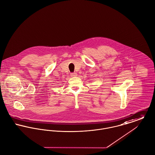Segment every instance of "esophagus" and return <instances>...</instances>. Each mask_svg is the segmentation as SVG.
<instances>
[{
  "mask_svg": "<svg viewBox=\"0 0 155 155\" xmlns=\"http://www.w3.org/2000/svg\"><path fill=\"white\" fill-rule=\"evenodd\" d=\"M70 75L71 76H73V77H74V76H77V73H75V72H74V73H70Z\"/></svg>",
  "mask_w": 155,
  "mask_h": 155,
  "instance_id": "esophagus-1",
  "label": "esophagus"
}]
</instances>
